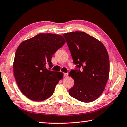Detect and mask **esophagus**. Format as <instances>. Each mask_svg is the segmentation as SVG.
<instances>
[{"label":"esophagus","mask_w":127,"mask_h":127,"mask_svg":"<svg viewBox=\"0 0 127 127\" xmlns=\"http://www.w3.org/2000/svg\"><path fill=\"white\" fill-rule=\"evenodd\" d=\"M68 76V73H64V76L65 77H66Z\"/></svg>","instance_id":"34e87169"}]
</instances>
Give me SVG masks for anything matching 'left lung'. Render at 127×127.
<instances>
[{
	"label": "left lung",
	"mask_w": 127,
	"mask_h": 127,
	"mask_svg": "<svg viewBox=\"0 0 127 127\" xmlns=\"http://www.w3.org/2000/svg\"><path fill=\"white\" fill-rule=\"evenodd\" d=\"M72 57L77 68L69 76L73 78V86L69 94L83 102L95 100L101 95L109 77V55L104 44L92 36L81 31L64 33Z\"/></svg>",
	"instance_id": "left-lung-1"
}]
</instances>
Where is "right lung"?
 I'll return each mask as SVG.
<instances>
[{
    "label": "right lung",
    "instance_id": "add662e5",
    "mask_svg": "<svg viewBox=\"0 0 127 127\" xmlns=\"http://www.w3.org/2000/svg\"><path fill=\"white\" fill-rule=\"evenodd\" d=\"M65 40L56 34L40 33L23 41L17 48L13 62L17 84L29 99L41 101L52 95L64 74L46 68L53 66L51 59Z\"/></svg>",
    "mask_w": 127,
    "mask_h": 127
}]
</instances>
